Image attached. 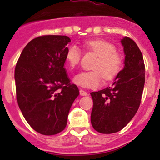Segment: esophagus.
<instances>
[{
  "mask_svg": "<svg viewBox=\"0 0 160 160\" xmlns=\"http://www.w3.org/2000/svg\"><path fill=\"white\" fill-rule=\"evenodd\" d=\"M80 95H87L88 93L86 92V91H85L84 90H81V89H80Z\"/></svg>",
  "mask_w": 160,
  "mask_h": 160,
  "instance_id": "obj_1",
  "label": "esophagus"
}]
</instances>
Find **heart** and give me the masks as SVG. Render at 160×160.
Here are the masks:
<instances>
[{
	"label": "heart",
	"mask_w": 160,
	"mask_h": 160,
	"mask_svg": "<svg viewBox=\"0 0 160 160\" xmlns=\"http://www.w3.org/2000/svg\"><path fill=\"white\" fill-rule=\"evenodd\" d=\"M87 50L93 51L99 56L93 69L95 70L84 71L74 77L75 85L86 88H97L105 80H114L119 75L123 68L124 58L120 52L116 51L114 44L109 41L98 39L91 40L85 43ZM81 59L80 50L75 46H71L65 52V61L69 67L74 69L79 65Z\"/></svg>",
	"instance_id": "obj_1"
}]
</instances>
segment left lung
Listing matches in <instances>:
<instances>
[{"label": "left lung", "instance_id": "obj_1", "mask_svg": "<svg viewBox=\"0 0 160 160\" xmlns=\"http://www.w3.org/2000/svg\"><path fill=\"white\" fill-rule=\"evenodd\" d=\"M125 54L124 68L110 87L91 92V124L101 134L121 130L136 114L144 90V62L136 43L129 37L121 40Z\"/></svg>", "mask_w": 160, "mask_h": 160}]
</instances>
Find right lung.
<instances>
[{"mask_svg": "<svg viewBox=\"0 0 160 160\" xmlns=\"http://www.w3.org/2000/svg\"><path fill=\"white\" fill-rule=\"evenodd\" d=\"M70 39L46 35L33 39L15 69L19 108L34 130L53 135L65 129L69 111L80 91L64 67Z\"/></svg>", "mask_w": 160, "mask_h": 160, "instance_id": "right-lung-1", "label": "right lung"}]
</instances>
